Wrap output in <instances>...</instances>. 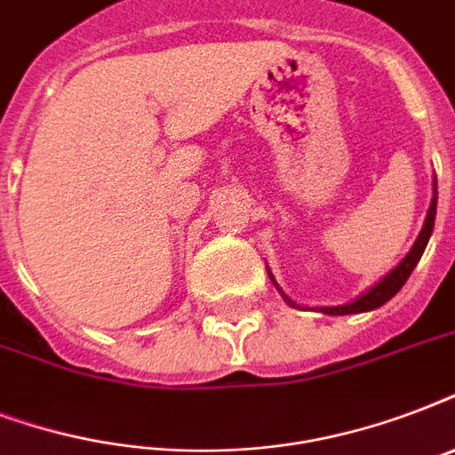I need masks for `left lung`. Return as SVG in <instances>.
I'll use <instances>...</instances> for the list:
<instances>
[{
	"label": "left lung",
	"mask_w": 455,
	"mask_h": 455,
	"mask_svg": "<svg viewBox=\"0 0 455 455\" xmlns=\"http://www.w3.org/2000/svg\"><path fill=\"white\" fill-rule=\"evenodd\" d=\"M435 214H437V179L432 181L430 210H427V217H425L423 228H420V234H418L416 243H413V248L409 250V255L403 257L402 262L396 264L395 269L389 271L387 276H382L380 281H378L375 285H371L366 292H361L356 299H352V302H347V304H338V307H318V311H323V314H328V316H347V314H363V311H373V309H378V307H382L385 302H389V299L395 298L396 292L402 291L403 283L409 281L411 271L416 269V264L420 262V257H423L425 248H427V241H430L432 228H435ZM269 278L274 281V285H276V291L283 295L285 302L291 304V307H298V304L292 302V299L288 298V295H285L281 288H278L276 278H274V274H271V271H269Z\"/></svg>",
	"instance_id": "left-lung-1"
}]
</instances>
